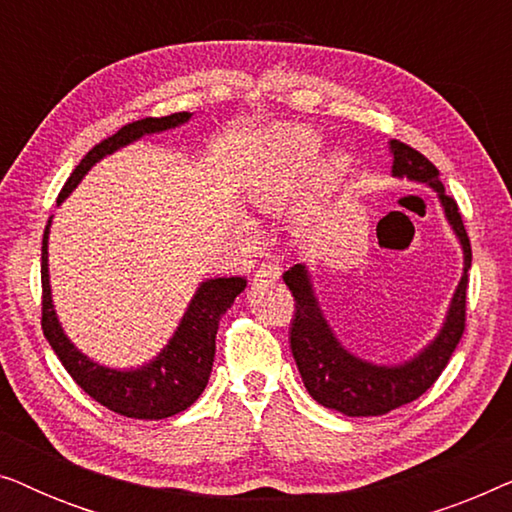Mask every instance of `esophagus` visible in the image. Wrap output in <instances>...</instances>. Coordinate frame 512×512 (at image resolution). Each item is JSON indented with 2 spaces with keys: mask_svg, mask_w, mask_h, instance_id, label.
<instances>
[{
  "mask_svg": "<svg viewBox=\"0 0 512 512\" xmlns=\"http://www.w3.org/2000/svg\"><path fill=\"white\" fill-rule=\"evenodd\" d=\"M279 275H282V270H279L277 265H272V263H263L261 268L256 270L258 279H279Z\"/></svg>",
  "mask_w": 512,
  "mask_h": 512,
  "instance_id": "1",
  "label": "esophagus"
}]
</instances>
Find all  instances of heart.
Returning <instances> with one entry per match:
<instances>
[{
	"label": "heart",
	"mask_w": 512,
	"mask_h": 512,
	"mask_svg": "<svg viewBox=\"0 0 512 512\" xmlns=\"http://www.w3.org/2000/svg\"><path fill=\"white\" fill-rule=\"evenodd\" d=\"M319 153V137L307 128H286L275 139V156L249 181L247 200L258 212L275 214L289 205L300 184L310 172ZM345 170V160L331 158L324 167V177L333 179Z\"/></svg>",
	"instance_id": "b5f03b06"
}]
</instances>
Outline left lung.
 Returning a JSON list of instances; mask_svg holds the SVG:
<instances>
[{
    "label": "left lung",
    "mask_w": 512,
    "mask_h": 512,
    "mask_svg": "<svg viewBox=\"0 0 512 512\" xmlns=\"http://www.w3.org/2000/svg\"><path fill=\"white\" fill-rule=\"evenodd\" d=\"M391 153H394V170H391L394 177L424 181L436 188L447 221L464 247V277L454 293L447 321L438 338L417 359L403 363V366L387 368L356 359L340 345L319 310L305 265L298 263L284 272V282L293 296V305H296L289 328L291 354L296 359L305 389L324 408L338 410L347 417L387 415V412L422 396L445 370L466 328L468 270H471L473 256L459 205L445 193L438 167L429 158L398 139H391Z\"/></svg>",
    "instance_id": "left-lung-1"
}]
</instances>
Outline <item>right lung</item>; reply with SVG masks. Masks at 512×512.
I'll use <instances>...</instances> for the list:
<instances>
[{
    "label": "right lung",
    "mask_w": 512,
    "mask_h": 512,
    "mask_svg": "<svg viewBox=\"0 0 512 512\" xmlns=\"http://www.w3.org/2000/svg\"><path fill=\"white\" fill-rule=\"evenodd\" d=\"M188 118H191L188 111H179V114L160 118L149 116L123 125L121 130L102 139L83 156L81 163L69 174L67 184L62 186L58 202L65 200L83 179V174L107 153H114L142 135L177 128ZM48 226H51V221H48ZM48 226L44 230V242H41V331H44L53 352L58 354L62 366L72 375V380L90 398L123 417L165 419L191 408L205 391L209 373H212L219 321L233 305V300L244 291L247 279L219 277L202 282L191 305H188L184 319H181L177 333H174L170 345L158 354V359L139 370H123L121 373V370L97 366V363L86 359L62 333L53 310L51 286H48Z\"/></svg>",
    "instance_id": "add662e5"
}]
</instances>
